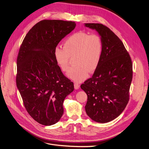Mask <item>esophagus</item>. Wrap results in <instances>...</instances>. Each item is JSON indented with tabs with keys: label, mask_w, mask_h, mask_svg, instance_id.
Masks as SVG:
<instances>
[{
	"label": "esophagus",
	"mask_w": 149,
	"mask_h": 149,
	"mask_svg": "<svg viewBox=\"0 0 149 149\" xmlns=\"http://www.w3.org/2000/svg\"><path fill=\"white\" fill-rule=\"evenodd\" d=\"M74 88L75 89H78L80 88V84L78 83H74Z\"/></svg>",
	"instance_id": "34e87169"
}]
</instances>
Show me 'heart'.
Instances as JSON below:
<instances>
[{
  "mask_svg": "<svg viewBox=\"0 0 149 149\" xmlns=\"http://www.w3.org/2000/svg\"><path fill=\"white\" fill-rule=\"evenodd\" d=\"M63 48L57 46L54 57L62 71L69 68V60L72 58L74 65L67 75L75 81L81 82L88 77L89 72L94 71L99 65L103 52V41L97 34H89L79 31L69 36L64 41Z\"/></svg>",
  "mask_w": 149,
  "mask_h": 149,
  "instance_id": "b5f03b06",
  "label": "heart"
}]
</instances>
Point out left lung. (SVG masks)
<instances>
[{"label": "left lung", "mask_w": 149, "mask_h": 149, "mask_svg": "<svg viewBox=\"0 0 149 149\" xmlns=\"http://www.w3.org/2000/svg\"><path fill=\"white\" fill-rule=\"evenodd\" d=\"M95 29L103 41L102 56L92 77L81 85L88 95L85 110L96 122L105 123L118 117L129 100L132 61L120 38L101 23H85Z\"/></svg>", "instance_id": "obj_1"}]
</instances>
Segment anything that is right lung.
I'll return each instance as SVG.
<instances>
[{
	"mask_svg": "<svg viewBox=\"0 0 149 149\" xmlns=\"http://www.w3.org/2000/svg\"><path fill=\"white\" fill-rule=\"evenodd\" d=\"M75 26L72 21L41 20L28 31L20 47L17 87L28 113L44 126L60 120L63 101L74 89L55 60L54 50Z\"/></svg>",
	"mask_w": 149,
	"mask_h": 149,
	"instance_id": "right-lung-1",
	"label": "right lung"
}]
</instances>
